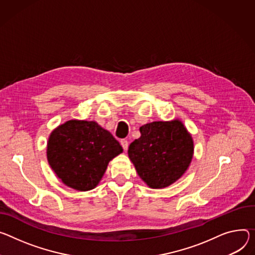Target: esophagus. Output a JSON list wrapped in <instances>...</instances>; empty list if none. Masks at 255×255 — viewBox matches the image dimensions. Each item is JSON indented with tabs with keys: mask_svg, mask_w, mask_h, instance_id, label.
<instances>
[{
	"mask_svg": "<svg viewBox=\"0 0 255 255\" xmlns=\"http://www.w3.org/2000/svg\"><path fill=\"white\" fill-rule=\"evenodd\" d=\"M120 143H121V145H122L123 149L126 151V150L128 149V146H129V142H128L126 139H122V140L120 141Z\"/></svg>",
	"mask_w": 255,
	"mask_h": 255,
	"instance_id": "esophagus-1",
	"label": "esophagus"
}]
</instances>
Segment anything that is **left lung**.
Listing matches in <instances>:
<instances>
[{
	"mask_svg": "<svg viewBox=\"0 0 255 255\" xmlns=\"http://www.w3.org/2000/svg\"><path fill=\"white\" fill-rule=\"evenodd\" d=\"M141 136L128 149L137 174L153 189L165 188L188 169L193 140L180 120L156 121L140 127Z\"/></svg>",
	"mask_w": 255,
	"mask_h": 255,
	"instance_id": "obj_1",
	"label": "left lung"
}]
</instances>
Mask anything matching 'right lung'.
<instances>
[{"instance_id": "1", "label": "right lung", "mask_w": 255, "mask_h": 255, "mask_svg": "<svg viewBox=\"0 0 255 255\" xmlns=\"http://www.w3.org/2000/svg\"><path fill=\"white\" fill-rule=\"evenodd\" d=\"M122 151L115 137L97 122L70 120L51 133L47 156L65 185L87 191L97 186L109 161Z\"/></svg>"}]
</instances>
